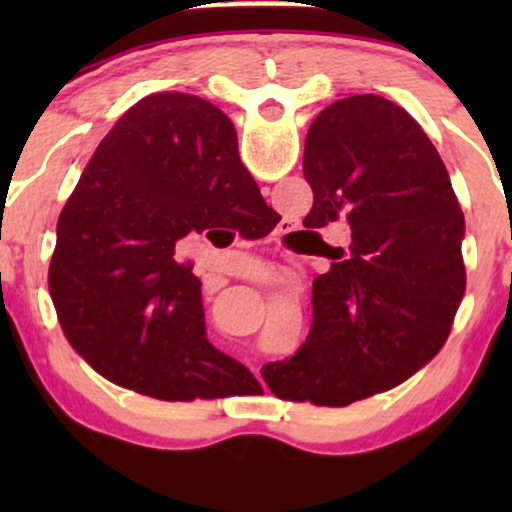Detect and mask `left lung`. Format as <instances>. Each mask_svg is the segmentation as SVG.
<instances>
[{
	"instance_id": "8db88e82",
	"label": "left lung",
	"mask_w": 512,
	"mask_h": 512,
	"mask_svg": "<svg viewBox=\"0 0 512 512\" xmlns=\"http://www.w3.org/2000/svg\"><path fill=\"white\" fill-rule=\"evenodd\" d=\"M303 175L313 187L303 226L315 233L344 219L351 243L313 281L305 344L267 363L262 378L281 399L349 407L404 383L443 349L464 296V216L419 122L373 93L315 117Z\"/></svg>"
}]
</instances>
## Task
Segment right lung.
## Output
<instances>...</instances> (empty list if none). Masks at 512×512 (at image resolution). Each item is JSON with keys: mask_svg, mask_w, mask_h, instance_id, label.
<instances>
[{"mask_svg": "<svg viewBox=\"0 0 512 512\" xmlns=\"http://www.w3.org/2000/svg\"><path fill=\"white\" fill-rule=\"evenodd\" d=\"M250 204L264 199L214 103L151 93L132 105L57 221L48 284L76 354L110 383L163 402L260 387L209 344L202 281L175 257L187 233Z\"/></svg>", "mask_w": 512, "mask_h": 512, "instance_id": "obj_1", "label": "right lung"}]
</instances>
